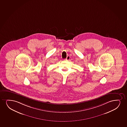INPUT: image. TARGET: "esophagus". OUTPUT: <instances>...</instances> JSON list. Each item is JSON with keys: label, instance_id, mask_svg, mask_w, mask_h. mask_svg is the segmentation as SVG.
<instances>
[{"label": "esophagus", "instance_id": "esophagus-1", "mask_svg": "<svg viewBox=\"0 0 127 127\" xmlns=\"http://www.w3.org/2000/svg\"><path fill=\"white\" fill-rule=\"evenodd\" d=\"M70 56H69V55H68V56H67L66 58V60H69V59H70Z\"/></svg>", "mask_w": 127, "mask_h": 127}]
</instances>
